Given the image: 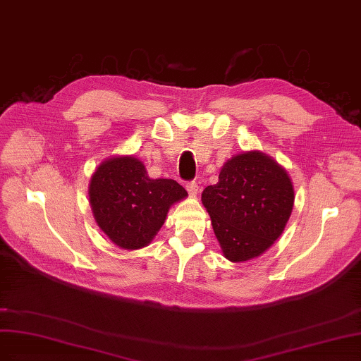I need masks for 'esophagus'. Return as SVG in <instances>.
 Returning a JSON list of instances; mask_svg holds the SVG:
<instances>
[{
    "instance_id": "esophagus-1",
    "label": "esophagus",
    "mask_w": 361,
    "mask_h": 361,
    "mask_svg": "<svg viewBox=\"0 0 361 361\" xmlns=\"http://www.w3.org/2000/svg\"><path fill=\"white\" fill-rule=\"evenodd\" d=\"M186 189H188V192H189L190 197H195V195L198 193L200 186H198V183H197V181H189V183L186 184Z\"/></svg>"
}]
</instances>
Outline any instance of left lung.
Returning <instances> with one entry per match:
<instances>
[{"label": "left lung", "mask_w": 361, "mask_h": 361, "mask_svg": "<svg viewBox=\"0 0 361 361\" xmlns=\"http://www.w3.org/2000/svg\"><path fill=\"white\" fill-rule=\"evenodd\" d=\"M226 260L248 262L269 250L289 221L295 192L286 169L262 151L231 157L201 195Z\"/></svg>", "instance_id": "obj_1"}]
</instances>
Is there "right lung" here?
Returning <instances> with one entry per match:
<instances>
[{
    "label": "right lung",
    "mask_w": 361,
    "mask_h": 361,
    "mask_svg": "<svg viewBox=\"0 0 361 361\" xmlns=\"http://www.w3.org/2000/svg\"><path fill=\"white\" fill-rule=\"evenodd\" d=\"M186 197V189L175 180L149 178L145 164L133 156L104 160L89 184L98 226L122 250L147 246L166 221L171 205Z\"/></svg>",
    "instance_id": "right-lung-1"
}]
</instances>
